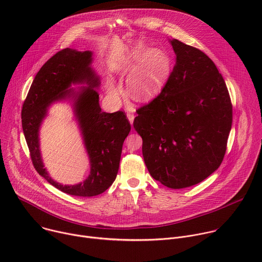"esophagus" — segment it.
I'll use <instances>...</instances> for the list:
<instances>
[{
	"mask_svg": "<svg viewBox=\"0 0 262 262\" xmlns=\"http://www.w3.org/2000/svg\"><path fill=\"white\" fill-rule=\"evenodd\" d=\"M126 116H127V119H128V121L130 122V124H133L134 119H135V115H134L133 113H130V112H128V113L126 114Z\"/></svg>",
	"mask_w": 262,
	"mask_h": 262,
	"instance_id": "esophagus-1",
	"label": "esophagus"
}]
</instances>
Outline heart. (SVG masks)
Wrapping results in <instances>:
<instances>
[{"instance_id": "b5f03b06", "label": "heart", "mask_w": 262, "mask_h": 262, "mask_svg": "<svg viewBox=\"0 0 262 262\" xmlns=\"http://www.w3.org/2000/svg\"><path fill=\"white\" fill-rule=\"evenodd\" d=\"M171 62L168 55L158 49L146 53L144 47L135 49L119 67V72L132 76L127 85L128 96L137 101H145L155 96L170 73ZM112 96L118 95V89L107 85Z\"/></svg>"}]
</instances>
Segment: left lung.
Returning <instances> with one entry per match:
<instances>
[{
	"instance_id": "left-lung-1",
	"label": "left lung",
	"mask_w": 262,
	"mask_h": 262,
	"mask_svg": "<svg viewBox=\"0 0 262 262\" xmlns=\"http://www.w3.org/2000/svg\"><path fill=\"white\" fill-rule=\"evenodd\" d=\"M176 62L162 92L138 108L134 127L150 175L170 189L207 178L221 165L232 124L222 74L202 51L177 39Z\"/></svg>"
}]
</instances>
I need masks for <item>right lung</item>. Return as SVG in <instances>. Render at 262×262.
<instances>
[{"label": "right lung", "mask_w": 262, "mask_h": 262, "mask_svg": "<svg viewBox=\"0 0 262 262\" xmlns=\"http://www.w3.org/2000/svg\"><path fill=\"white\" fill-rule=\"evenodd\" d=\"M92 52L64 49L49 59L37 72L21 110V124L34 168L63 193L92 197L106 191L114 182L121 158L122 145L130 124L124 112L105 113L99 106L100 78L91 67ZM86 84L70 89L71 84ZM73 101L91 161V174L83 182L63 186L48 175L39 146V128L55 101Z\"/></svg>", "instance_id": "add662e5"}]
</instances>
